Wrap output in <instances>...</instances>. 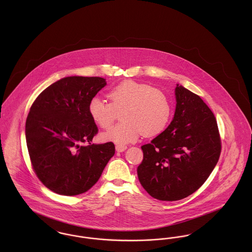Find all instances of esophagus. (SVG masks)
Listing matches in <instances>:
<instances>
[{"instance_id":"1","label":"esophagus","mask_w":252,"mask_h":252,"mask_svg":"<svg viewBox=\"0 0 252 252\" xmlns=\"http://www.w3.org/2000/svg\"><path fill=\"white\" fill-rule=\"evenodd\" d=\"M126 148H127L126 145H122V144H116L115 146V149L117 152H124Z\"/></svg>"}]
</instances>
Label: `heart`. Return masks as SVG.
Listing matches in <instances>:
<instances>
[{
    "label": "heart",
    "instance_id": "obj_1",
    "mask_svg": "<svg viewBox=\"0 0 252 252\" xmlns=\"http://www.w3.org/2000/svg\"><path fill=\"white\" fill-rule=\"evenodd\" d=\"M110 103L94 97L88 111L92 120L102 128L112 126L122 112V123L101 135L102 140L115 144L135 142L142 134L152 137L163 131L172 114V104L167 94L150 85L132 80L124 81L108 91Z\"/></svg>",
    "mask_w": 252,
    "mask_h": 252
}]
</instances>
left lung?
<instances>
[{"mask_svg":"<svg viewBox=\"0 0 252 252\" xmlns=\"http://www.w3.org/2000/svg\"><path fill=\"white\" fill-rule=\"evenodd\" d=\"M176 109L167 128L142 146L138 178L144 190L162 201L187 197L209 178L221 152L216 117L203 100L177 84Z\"/></svg>","mask_w":252,"mask_h":252,"instance_id":"left-lung-1","label":"left lung"}]
</instances>
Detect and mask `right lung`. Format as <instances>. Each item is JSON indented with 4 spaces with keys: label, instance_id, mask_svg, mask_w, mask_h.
Segmentation results:
<instances>
[{
    "label": "right lung",
    "instance_id": "add662e5",
    "mask_svg": "<svg viewBox=\"0 0 252 252\" xmlns=\"http://www.w3.org/2000/svg\"><path fill=\"white\" fill-rule=\"evenodd\" d=\"M106 85L102 77L67 76L47 87L30 108L26 144L37 178L51 191L87 192L114 155L111 142L92 144L98 128L88 111L90 100Z\"/></svg>",
    "mask_w": 252,
    "mask_h": 252
}]
</instances>
